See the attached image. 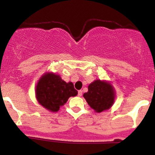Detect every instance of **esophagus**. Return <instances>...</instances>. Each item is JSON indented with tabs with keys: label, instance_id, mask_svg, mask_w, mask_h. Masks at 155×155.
I'll return each mask as SVG.
<instances>
[{
	"label": "esophagus",
	"instance_id": "esophagus-1",
	"mask_svg": "<svg viewBox=\"0 0 155 155\" xmlns=\"http://www.w3.org/2000/svg\"><path fill=\"white\" fill-rule=\"evenodd\" d=\"M82 96V91H78V97H81Z\"/></svg>",
	"mask_w": 155,
	"mask_h": 155
}]
</instances>
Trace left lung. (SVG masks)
<instances>
[{"label": "left lung", "mask_w": 155, "mask_h": 155, "mask_svg": "<svg viewBox=\"0 0 155 155\" xmlns=\"http://www.w3.org/2000/svg\"><path fill=\"white\" fill-rule=\"evenodd\" d=\"M88 105L96 112L101 113L111 108L115 102L116 91L107 81L95 80L88 86V91L84 94Z\"/></svg>", "instance_id": "left-lung-1"}]
</instances>
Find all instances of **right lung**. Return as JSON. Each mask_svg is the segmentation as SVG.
<instances>
[{"label":"right lung","mask_w":155,"mask_h":155,"mask_svg":"<svg viewBox=\"0 0 155 155\" xmlns=\"http://www.w3.org/2000/svg\"><path fill=\"white\" fill-rule=\"evenodd\" d=\"M78 95L72 82L66 83L60 75L46 72L41 76L36 87L38 103L50 112H58L69 97Z\"/></svg>","instance_id":"right-lung-1"}]
</instances>
